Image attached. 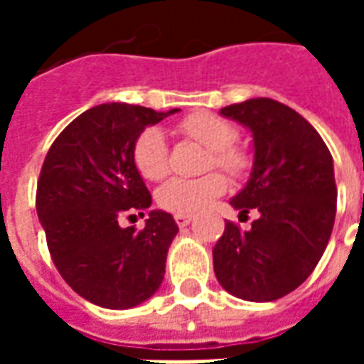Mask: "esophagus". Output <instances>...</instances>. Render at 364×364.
Masks as SVG:
<instances>
[{"label":"esophagus","mask_w":364,"mask_h":364,"mask_svg":"<svg viewBox=\"0 0 364 364\" xmlns=\"http://www.w3.org/2000/svg\"><path fill=\"white\" fill-rule=\"evenodd\" d=\"M173 218H175V222H177V226H179V228L187 226V224H191V220H193V216H191V214H175Z\"/></svg>","instance_id":"1"}]
</instances>
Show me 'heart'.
<instances>
[{
	"instance_id": "1",
	"label": "heart",
	"mask_w": 364,
	"mask_h": 364,
	"mask_svg": "<svg viewBox=\"0 0 364 364\" xmlns=\"http://www.w3.org/2000/svg\"><path fill=\"white\" fill-rule=\"evenodd\" d=\"M177 130L185 138L208 148L206 169L218 167L230 175H242L250 167L247 151L236 146V127L214 112H193L177 122ZM132 159L148 181H161L169 173V150L164 134L158 128H146L136 138ZM226 191V179L220 173H206L203 177H175L158 193V205L175 214L198 213L213 198Z\"/></svg>"
}]
</instances>
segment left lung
<instances>
[{"label": "left lung", "mask_w": 364, "mask_h": 364, "mask_svg": "<svg viewBox=\"0 0 364 364\" xmlns=\"http://www.w3.org/2000/svg\"><path fill=\"white\" fill-rule=\"evenodd\" d=\"M220 114L252 130V175L230 205L259 218L247 232L226 222L214 273L230 294L271 302L298 289L326 252L337 205L333 159L316 128L279 101L247 99Z\"/></svg>", "instance_id": "left-lung-1"}]
</instances>
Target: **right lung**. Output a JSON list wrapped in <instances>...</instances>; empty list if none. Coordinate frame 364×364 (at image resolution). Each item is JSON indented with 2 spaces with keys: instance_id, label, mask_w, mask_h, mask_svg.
<instances>
[{
  "instance_id": "add662e5",
  "label": "right lung",
  "mask_w": 364,
  "mask_h": 364,
  "mask_svg": "<svg viewBox=\"0 0 364 364\" xmlns=\"http://www.w3.org/2000/svg\"><path fill=\"white\" fill-rule=\"evenodd\" d=\"M179 109L103 103L82 112L54 140L36 185V214L62 279L93 304L124 310L159 289L173 216L151 210L142 230L120 228L122 216L150 208L132 159L144 128ZM128 216V218H130Z\"/></svg>"
}]
</instances>
